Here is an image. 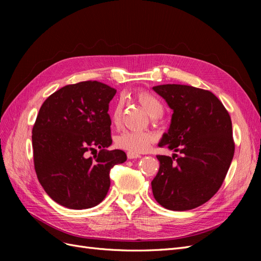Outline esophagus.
Instances as JSON below:
<instances>
[{"label": "esophagus", "mask_w": 261, "mask_h": 261, "mask_svg": "<svg viewBox=\"0 0 261 261\" xmlns=\"http://www.w3.org/2000/svg\"><path fill=\"white\" fill-rule=\"evenodd\" d=\"M127 158H128V159H137V158H140V155L137 154V153L128 152V153H127Z\"/></svg>", "instance_id": "obj_1"}]
</instances>
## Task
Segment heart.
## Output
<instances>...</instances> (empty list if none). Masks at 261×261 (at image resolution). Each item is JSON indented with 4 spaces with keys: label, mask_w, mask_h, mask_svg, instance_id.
<instances>
[{
    "label": "heart",
    "mask_w": 261,
    "mask_h": 261,
    "mask_svg": "<svg viewBox=\"0 0 261 261\" xmlns=\"http://www.w3.org/2000/svg\"><path fill=\"white\" fill-rule=\"evenodd\" d=\"M135 99L138 103L144 108L148 115L152 118L160 116L163 111V107L161 101L158 99L154 94L150 93L146 90H138L135 93ZM122 117V105L117 103L113 110L111 120L112 124L117 126L121 123ZM154 136L149 132H135V130H126L116 138V145L118 148L124 149L126 151L132 153H141L148 150L153 143Z\"/></svg>",
    "instance_id": "1"
}]
</instances>
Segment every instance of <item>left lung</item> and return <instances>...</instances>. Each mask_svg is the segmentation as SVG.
Wrapping results in <instances>:
<instances>
[{
	"label": "left lung",
	"instance_id": "obj_1",
	"mask_svg": "<svg viewBox=\"0 0 261 261\" xmlns=\"http://www.w3.org/2000/svg\"><path fill=\"white\" fill-rule=\"evenodd\" d=\"M152 89L173 110L170 128L158 146L181 153L156 155L154 199L173 211L199 207L219 191L233 159L230 114L209 90L175 84Z\"/></svg>",
	"mask_w": 261,
	"mask_h": 261
}]
</instances>
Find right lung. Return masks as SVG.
<instances>
[{"label": "right lung", "mask_w": 261, "mask_h": 261, "mask_svg": "<svg viewBox=\"0 0 261 261\" xmlns=\"http://www.w3.org/2000/svg\"><path fill=\"white\" fill-rule=\"evenodd\" d=\"M116 90L99 82L67 85L41 106L33 128L35 170L45 193L61 206H97L110 188V170L127 159L111 146L110 101ZM99 154L86 156L88 151Z\"/></svg>", "instance_id": "obj_1"}]
</instances>
